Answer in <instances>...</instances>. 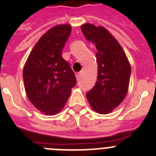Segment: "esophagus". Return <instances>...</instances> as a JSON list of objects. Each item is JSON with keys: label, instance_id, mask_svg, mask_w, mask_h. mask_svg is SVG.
Wrapping results in <instances>:
<instances>
[{"label": "esophagus", "instance_id": "esophagus-1", "mask_svg": "<svg viewBox=\"0 0 156 156\" xmlns=\"http://www.w3.org/2000/svg\"><path fill=\"white\" fill-rule=\"evenodd\" d=\"M82 75V72H78V73H76L75 74V76H76V78H77V79H79V78H80V76Z\"/></svg>", "mask_w": 156, "mask_h": 156}]
</instances>
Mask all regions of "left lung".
Segmentation results:
<instances>
[{
  "instance_id": "8db88e82",
  "label": "left lung",
  "mask_w": 156,
  "mask_h": 156,
  "mask_svg": "<svg viewBox=\"0 0 156 156\" xmlns=\"http://www.w3.org/2000/svg\"><path fill=\"white\" fill-rule=\"evenodd\" d=\"M81 30L97 49V82L87 94V100L97 113H111L127 94L131 65L122 46L107 29L86 23Z\"/></svg>"
}]
</instances>
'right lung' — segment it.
<instances>
[{"instance_id": "right-lung-1", "label": "right lung", "mask_w": 156, "mask_h": 156, "mask_svg": "<svg viewBox=\"0 0 156 156\" xmlns=\"http://www.w3.org/2000/svg\"><path fill=\"white\" fill-rule=\"evenodd\" d=\"M70 32L69 24L49 29L34 45L24 66L28 98L46 115H56L62 110L76 84L74 71L62 54Z\"/></svg>"}]
</instances>
